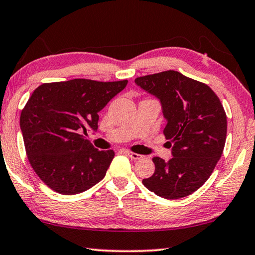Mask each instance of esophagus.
<instances>
[{
  "label": "esophagus",
  "instance_id": "esophagus-1",
  "mask_svg": "<svg viewBox=\"0 0 255 255\" xmlns=\"http://www.w3.org/2000/svg\"><path fill=\"white\" fill-rule=\"evenodd\" d=\"M126 154H127L128 156L130 157L131 159H141V158L144 157L143 155H140V154H137V153H133V152H130V150H127Z\"/></svg>",
  "mask_w": 255,
  "mask_h": 255
}]
</instances>
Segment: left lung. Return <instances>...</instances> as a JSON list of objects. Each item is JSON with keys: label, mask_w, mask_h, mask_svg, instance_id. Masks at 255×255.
<instances>
[{"label": "left lung", "mask_w": 255, "mask_h": 255, "mask_svg": "<svg viewBox=\"0 0 255 255\" xmlns=\"http://www.w3.org/2000/svg\"><path fill=\"white\" fill-rule=\"evenodd\" d=\"M135 83L156 97L166 119L164 135L173 157H153L155 172L144 179L149 191L179 199L197 191L213 173L226 141V114L208 85L176 71L137 77Z\"/></svg>", "instance_id": "1"}]
</instances>
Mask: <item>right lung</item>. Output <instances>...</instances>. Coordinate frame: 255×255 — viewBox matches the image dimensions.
<instances>
[{"instance_id": "1", "label": "right lung", "mask_w": 255, "mask_h": 255, "mask_svg": "<svg viewBox=\"0 0 255 255\" xmlns=\"http://www.w3.org/2000/svg\"><path fill=\"white\" fill-rule=\"evenodd\" d=\"M127 83L53 82L39 85L29 98L20 116L25 153L36 174L54 191L76 195L105 178L115 152L99 150L83 133L97 130L99 111Z\"/></svg>"}]
</instances>
